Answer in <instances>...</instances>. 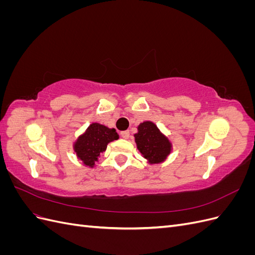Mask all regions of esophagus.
Returning <instances> with one entry per match:
<instances>
[{"label":"esophagus","instance_id":"1","mask_svg":"<svg viewBox=\"0 0 255 255\" xmlns=\"http://www.w3.org/2000/svg\"><path fill=\"white\" fill-rule=\"evenodd\" d=\"M121 136L125 138V139H128V138H129V132H128V130H125V132H121Z\"/></svg>","mask_w":255,"mask_h":255}]
</instances>
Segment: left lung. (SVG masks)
<instances>
[{
    "label": "left lung",
    "instance_id": "1",
    "mask_svg": "<svg viewBox=\"0 0 255 255\" xmlns=\"http://www.w3.org/2000/svg\"><path fill=\"white\" fill-rule=\"evenodd\" d=\"M134 136L137 149L150 164L161 163L171 152L170 141L151 121L140 123L138 126V133Z\"/></svg>",
    "mask_w": 255,
    "mask_h": 255
}]
</instances>
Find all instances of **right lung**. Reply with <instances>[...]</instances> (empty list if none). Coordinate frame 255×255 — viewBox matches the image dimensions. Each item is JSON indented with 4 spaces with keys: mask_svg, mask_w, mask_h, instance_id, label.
Here are the masks:
<instances>
[{
    "mask_svg": "<svg viewBox=\"0 0 255 255\" xmlns=\"http://www.w3.org/2000/svg\"><path fill=\"white\" fill-rule=\"evenodd\" d=\"M119 138L115 128H109L100 123H92L74 143V151L84 165L94 167L100 154L104 152L113 140Z\"/></svg>",
    "mask_w": 255,
    "mask_h": 255,
    "instance_id": "obj_1",
    "label": "right lung"
}]
</instances>
